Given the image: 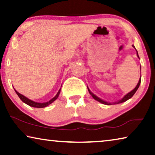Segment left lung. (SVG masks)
<instances>
[{
  "mask_svg": "<svg viewBox=\"0 0 155 155\" xmlns=\"http://www.w3.org/2000/svg\"><path fill=\"white\" fill-rule=\"evenodd\" d=\"M132 47H133V48H134V45H132ZM136 51H137V56H138V57L139 58V55H138V52H137V50H136ZM141 77H140V78H139V83H137V86L135 87V88H134V90H132L131 91V92H130L129 93H127V94L126 95H125V96H124V97L123 98V99H121V100L119 101H117V102H116V103H114V104H121V103H123V102L126 101L127 100H128V99H130L131 97H132V96H133V95L135 94V92H137V89H138L139 87L140 83H141ZM87 89H88V88H87ZM88 91H89L90 94L92 96V97L94 98V99L95 100H97V101H99V102H100V103H101V104H105V105H111V104H110V103H107V102H106V101H104V100H102V99H99V97H97V96H95L94 94H92V93L90 92L89 89H88Z\"/></svg>",
  "mask_w": 155,
  "mask_h": 155,
  "instance_id": "1",
  "label": "left lung"
}]
</instances>
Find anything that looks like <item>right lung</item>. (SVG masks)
Wrapping results in <instances>:
<instances>
[{
	"label": "right lung",
	"mask_w": 155,
	"mask_h": 155,
	"mask_svg": "<svg viewBox=\"0 0 155 155\" xmlns=\"http://www.w3.org/2000/svg\"><path fill=\"white\" fill-rule=\"evenodd\" d=\"M15 92H16V93L17 94V95L18 96V97L20 98L21 100L23 103H25V104H26L27 105H29V106H31V107H38V108H41V107H47V106H48V105H49L50 104H51V103L54 101L58 97V95H59L60 92H61V89L59 90V91H58L57 94H56V95L53 98V99H51L50 101H49L48 102H46V103H37V102L33 101H31L30 99H28V98L25 97V96L22 95L21 94H20V93H18L16 90H15Z\"/></svg>",
	"instance_id": "1"
}]
</instances>
